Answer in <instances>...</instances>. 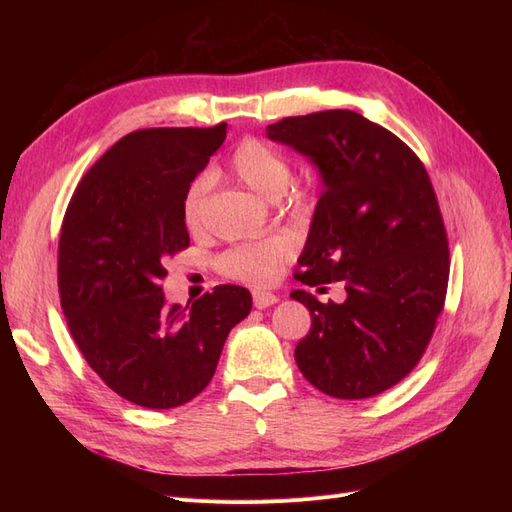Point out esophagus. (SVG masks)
Instances as JSON below:
<instances>
[{"mask_svg": "<svg viewBox=\"0 0 512 512\" xmlns=\"http://www.w3.org/2000/svg\"><path fill=\"white\" fill-rule=\"evenodd\" d=\"M252 297H254V305H256L258 309L271 307V305H275L277 301H280V299L275 297L273 292H267V290H258V288L252 292Z\"/></svg>", "mask_w": 512, "mask_h": 512, "instance_id": "esophagus-1", "label": "esophagus"}]
</instances>
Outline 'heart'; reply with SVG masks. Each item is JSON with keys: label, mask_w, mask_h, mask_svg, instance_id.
<instances>
[{"label": "heart", "mask_w": 512, "mask_h": 512, "mask_svg": "<svg viewBox=\"0 0 512 512\" xmlns=\"http://www.w3.org/2000/svg\"><path fill=\"white\" fill-rule=\"evenodd\" d=\"M228 173L243 188L254 192L265 200H280L292 183V166L282 151L271 145L247 138L235 151L228 162ZM207 179H196L183 196L181 213L188 228H198L203 218V207L207 198ZM292 254V245L284 237H273L262 243L241 245L222 256L220 267L226 275L237 277L243 282L265 284L280 273L284 262Z\"/></svg>", "instance_id": "obj_1"}]
</instances>
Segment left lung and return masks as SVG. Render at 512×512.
Here are the masks:
<instances>
[{"label":"left lung","instance_id":"obj_1","mask_svg":"<svg viewBox=\"0 0 512 512\" xmlns=\"http://www.w3.org/2000/svg\"><path fill=\"white\" fill-rule=\"evenodd\" d=\"M267 136L322 183L297 280L346 288L344 303L290 292L312 314L294 361L322 393L374 397L421 361L446 297L448 243L427 170L393 132L344 108L286 117Z\"/></svg>","mask_w":512,"mask_h":512}]
</instances>
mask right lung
I'll list each match as a JSON object with an SVG mask.
<instances>
[{
  "label": "right lung",
  "instance_id": "add662e5",
  "mask_svg": "<svg viewBox=\"0 0 512 512\" xmlns=\"http://www.w3.org/2000/svg\"><path fill=\"white\" fill-rule=\"evenodd\" d=\"M215 128L130 132L89 168L59 237V294L70 333L106 386L151 410L188 404L211 382L252 294L215 286L166 303L164 262L190 245L181 203L226 138Z\"/></svg>",
  "mask_w": 512,
  "mask_h": 512
}]
</instances>
